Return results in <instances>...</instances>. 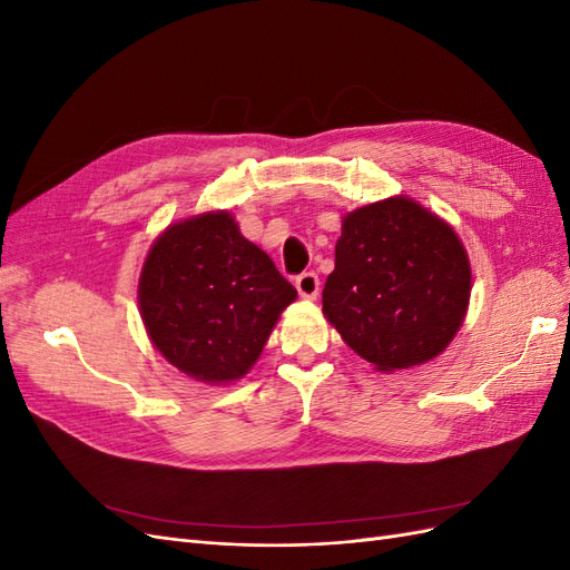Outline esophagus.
Returning <instances> with one entry per match:
<instances>
[{
  "mask_svg": "<svg viewBox=\"0 0 570 570\" xmlns=\"http://www.w3.org/2000/svg\"><path fill=\"white\" fill-rule=\"evenodd\" d=\"M295 285H297V292L299 295L304 297V299H316V295H318V289H321V281H318V275L316 273H302L299 278L295 281Z\"/></svg>",
  "mask_w": 570,
  "mask_h": 570,
  "instance_id": "esophagus-1",
  "label": "esophagus"
}]
</instances>
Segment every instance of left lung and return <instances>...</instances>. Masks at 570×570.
<instances>
[{
    "instance_id": "obj_1",
    "label": "left lung",
    "mask_w": 570,
    "mask_h": 570,
    "mask_svg": "<svg viewBox=\"0 0 570 570\" xmlns=\"http://www.w3.org/2000/svg\"><path fill=\"white\" fill-rule=\"evenodd\" d=\"M471 262L456 230L406 195L342 216L323 316L375 371L440 356L469 312Z\"/></svg>"
}]
</instances>
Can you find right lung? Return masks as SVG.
<instances>
[{"label":"right lung","mask_w":570,"mask_h":570,"mask_svg":"<svg viewBox=\"0 0 570 570\" xmlns=\"http://www.w3.org/2000/svg\"><path fill=\"white\" fill-rule=\"evenodd\" d=\"M297 299L271 256L230 212H204L154 239L137 304L157 352L206 385L249 373L285 308Z\"/></svg>","instance_id":"right-lung-1"}]
</instances>
